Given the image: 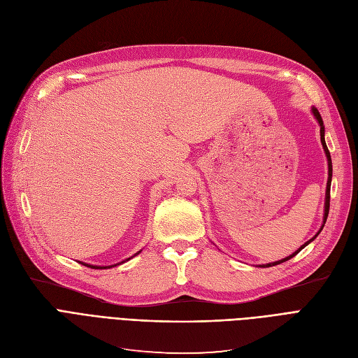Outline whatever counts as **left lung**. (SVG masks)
I'll list each match as a JSON object with an SVG mask.
<instances>
[{"label": "left lung", "instance_id": "left-lung-1", "mask_svg": "<svg viewBox=\"0 0 358 358\" xmlns=\"http://www.w3.org/2000/svg\"><path fill=\"white\" fill-rule=\"evenodd\" d=\"M311 113L314 115V117H315V121L319 122V127H320V141H322V145H323V150H324V153H326V157H327V174H329V177H327V184H326V197H324V214H323V222H322V227H320V230L315 233V236L314 237H311V239L308 241V242H306L303 243L301 248H298L295 252L292 254V255H289V257H286V258H283V259H279V261H274V262H268V264H262V266H259V267H262V268H267V267H273V266H279V264H282V262H285V261H287V259H290V258H294L295 255H298L301 250L306 248L307 245H310L317 236L320 234V231L323 230V227H324V224H326V220H327V215H329V205H330V182H332V159H330V153H329V149H327V145H326V140H324V124H323V119H322V116H320V113H319V110H317L315 108H311Z\"/></svg>", "mask_w": 358, "mask_h": 358}]
</instances>
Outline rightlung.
<instances>
[{
    "label": "right lung",
    "instance_id": "obj_1",
    "mask_svg": "<svg viewBox=\"0 0 358 358\" xmlns=\"http://www.w3.org/2000/svg\"><path fill=\"white\" fill-rule=\"evenodd\" d=\"M141 252V250H138V252L136 254V255H138ZM136 255H132L131 258H134ZM131 258H127V259H124V261H121V262H117V264H112V266H92V264H87V262H81V261H79V264H83V266H87V267H90V268H112V267H116V266H119V264H124V262H127V261H129Z\"/></svg>",
    "mask_w": 358,
    "mask_h": 358
}]
</instances>
